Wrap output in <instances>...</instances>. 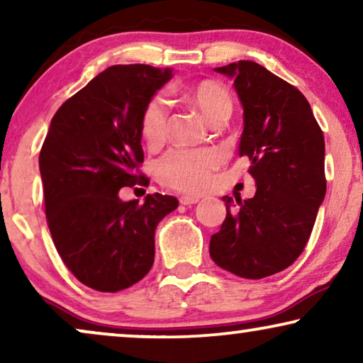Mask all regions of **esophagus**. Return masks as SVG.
Listing matches in <instances>:
<instances>
[{"mask_svg": "<svg viewBox=\"0 0 363 363\" xmlns=\"http://www.w3.org/2000/svg\"><path fill=\"white\" fill-rule=\"evenodd\" d=\"M180 203H182V205H186V206H190V205H195V203H198V198H196V196H188V195H182V196H180Z\"/></svg>", "mask_w": 363, "mask_h": 363, "instance_id": "obj_1", "label": "esophagus"}]
</instances>
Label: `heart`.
Here are the masks:
<instances>
[{"mask_svg":"<svg viewBox=\"0 0 363 363\" xmlns=\"http://www.w3.org/2000/svg\"><path fill=\"white\" fill-rule=\"evenodd\" d=\"M186 97L208 122L230 117L233 101L230 92L215 81H201L186 91ZM168 102L153 96L142 112V135L150 145L167 138ZM220 165V153L211 148H173L157 162V177L162 183L186 193H200L210 185L211 173Z\"/></svg>","mask_w":363,"mask_h":363,"instance_id":"b5f03b06","label":"heart"}]
</instances>
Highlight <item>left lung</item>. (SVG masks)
I'll return each instance as SVG.
<instances>
[{
    "label": "left lung",
    "mask_w": 363,
    "mask_h": 363,
    "mask_svg": "<svg viewBox=\"0 0 363 363\" xmlns=\"http://www.w3.org/2000/svg\"><path fill=\"white\" fill-rule=\"evenodd\" d=\"M235 79L242 106L240 157L251 162L252 198L223 196L226 218L210 256L223 269L262 279L289 267L309 241L325 196V143L307 99L252 61L216 67Z\"/></svg>",
    "instance_id": "left-lung-1"
}]
</instances>
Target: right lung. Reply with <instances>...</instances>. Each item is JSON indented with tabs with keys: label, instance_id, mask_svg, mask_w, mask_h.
<instances>
[{
	"label": "right lung",
	"instance_id": "obj_1",
	"mask_svg": "<svg viewBox=\"0 0 363 363\" xmlns=\"http://www.w3.org/2000/svg\"><path fill=\"white\" fill-rule=\"evenodd\" d=\"M172 69L111 66L59 107L39 153L46 220L54 246L82 284L127 289L148 274L157 225L178 206L153 193L122 201L123 186L145 185L142 112Z\"/></svg>",
	"mask_w": 363,
	"mask_h": 363
}]
</instances>
